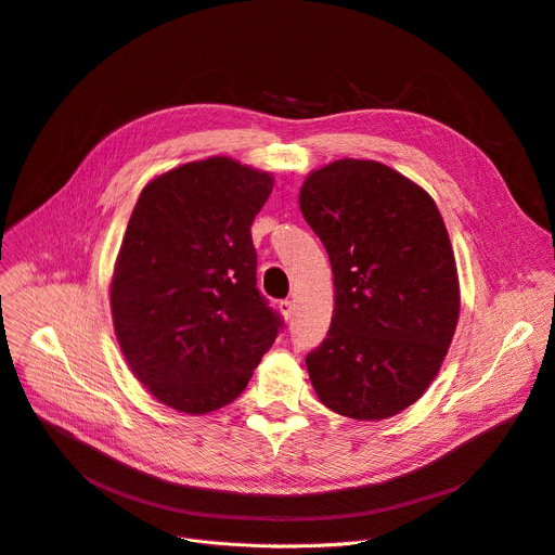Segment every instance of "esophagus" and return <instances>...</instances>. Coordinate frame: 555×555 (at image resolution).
<instances>
[{
    "label": "esophagus",
    "mask_w": 555,
    "mask_h": 555,
    "mask_svg": "<svg viewBox=\"0 0 555 555\" xmlns=\"http://www.w3.org/2000/svg\"><path fill=\"white\" fill-rule=\"evenodd\" d=\"M280 311H282L284 319H286L288 323H292V319H294V311H296L294 302H292V300H280Z\"/></svg>",
    "instance_id": "obj_1"
}]
</instances>
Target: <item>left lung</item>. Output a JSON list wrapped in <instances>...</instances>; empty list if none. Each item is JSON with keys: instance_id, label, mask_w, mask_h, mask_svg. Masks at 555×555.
<instances>
[{"instance_id": "1", "label": "left lung", "mask_w": 555, "mask_h": 555, "mask_svg": "<svg viewBox=\"0 0 555 555\" xmlns=\"http://www.w3.org/2000/svg\"><path fill=\"white\" fill-rule=\"evenodd\" d=\"M334 273L327 336L307 354L321 402L384 420L434 382L459 323V278L434 198L375 160H336L300 190Z\"/></svg>"}]
</instances>
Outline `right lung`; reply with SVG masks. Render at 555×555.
<instances>
[{"label": "right lung", "instance_id": "add662e5", "mask_svg": "<svg viewBox=\"0 0 555 555\" xmlns=\"http://www.w3.org/2000/svg\"><path fill=\"white\" fill-rule=\"evenodd\" d=\"M271 190L269 173L207 157L151 180L130 215L113 323L130 371L176 411L240 398L284 327L257 288L250 236Z\"/></svg>", "mask_w": 555, "mask_h": 555}]
</instances>
